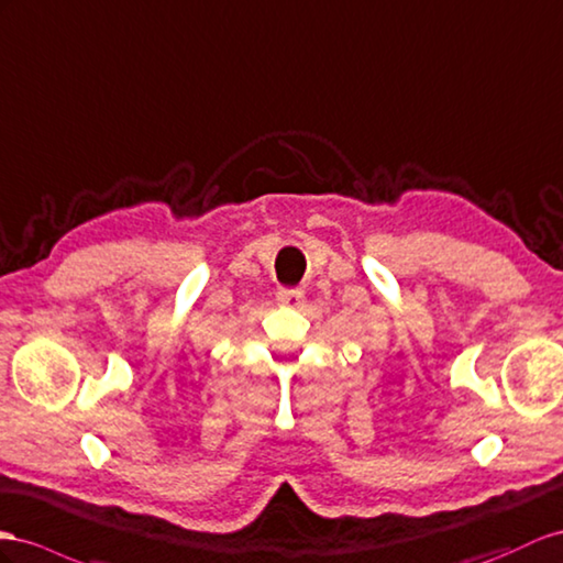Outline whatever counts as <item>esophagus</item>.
<instances>
[{"instance_id":"1","label":"esophagus","mask_w":563,"mask_h":563,"mask_svg":"<svg viewBox=\"0 0 563 563\" xmlns=\"http://www.w3.org/2000/svg\"><path fill=\"white\" fill-rule=\"evenodd\" d=\"M276 299H278L280 307L297 309V307L305 305V292H301V290H280Z\"/></svg>"}]
</instances>
